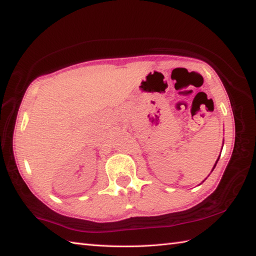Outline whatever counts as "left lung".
Returning a JSON list of instances; mask_svg holds the SVG:
<instances>
[{"instance_id":"8db88e82","label":"left lung","mask_w":256,"mask_h":256,"mask_svg":"<svg viewBox=\"0 0 256 256\" xmlns=\"http://www.w3.org/2000/svg\"><path fill=\"white\" fill-rule=\"evenodd\" d=\"M219 157H220V156H219ZM218 160H219V158H218V160H216V164H214V168H212V170H214V167H216V162H218Z\"/></svg>"}]
</instances>
